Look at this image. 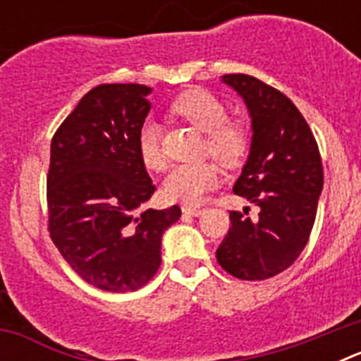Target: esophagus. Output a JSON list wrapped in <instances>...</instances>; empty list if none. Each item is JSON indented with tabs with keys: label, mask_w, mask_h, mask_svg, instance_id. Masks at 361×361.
Listing matches in <instances>:
<instances>
[{
	"label": "esophagus",
	"mask_w": 361,
	"mask_h": 361,
	"mask_svg": "<svg viewBox=\"0 0 361 361\" xmlns=\"http://www.w3.org/2000/svg\"><path fill=\"white\" fill-rule=\"evenodd\" d=\"M204 209L200 208H193V206H183V213L184 215H191V216H199L202 215Z\"/></svg>",
	"instance_id": "1"
}]
</instances>
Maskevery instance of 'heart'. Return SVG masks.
I'll return each instance as SVG.
<instances>
[{
  "instance_id": "obj_1",
  "label": "heart",
  "mask_w": 361,
  "mask_h": 361,
  "mask_svg": "<svg viewBox=\"0 0 361 361\" xmlns=\"http://www.w3.org/2000/svg\"><path fill=\"white\" fill-rule=\"evenodd\" d=\"M171 114L183 117L197 130L206 133V152L220 164L235 166L244 159L250 145L247 128L240 121L226 119V108L212 92L191 88L173 99ZM137 148L142 162L149 170L164 168L161 148V132L153 121H146L137 135ZM219 184V170L213 162H186L177 164L162 183V197L170 202H184L195 206L204 199L206 191Z\"/></svg>"
}]
</instances>
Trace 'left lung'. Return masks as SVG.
Listing matches in <instances>:
<instances>
[{
  "label": "left lung",
  "mask_w": 361,
  "mask_h": 361,
  "mask_svg": "<svg viewBox=\"0 0 361 361\" xmlns=\"http://www.w3.org/2000/svg\"><path fill=\"white\" fill-rule=\"evenodd\" d=\"M222 82L244 99L251 117V148L235 195L260 208L257 219L229 212L231 228L216 260L240 280H266L288 269L311 235L324 170L309 124L289 97L245 73H226Z\"/></svg>",
  "instance_id": "8db88e82"
}]
</instances>
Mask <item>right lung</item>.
<instances>
[{
    "mask_svg": "<svg viewBox=\"0 0 361 361\" xmlns=\"http://www.w3.org/2000/svg\"><path fill=\"white\" fill-rule=\"evenodd\" d=\"M149 94L132 82L95 86L50 145V237L68 266L103 291L148 283L161 266L162 235L180 219L178 206L142 209L155 191L137 148Z\"/></svg>",
    "mask_w": 361,
    "mask_h": 361,
    "instance_id": "add662e5",
    "label": "right lung"
}]
</instances>
